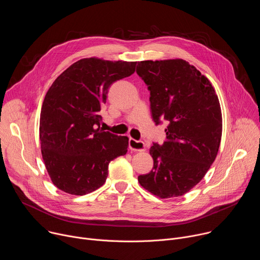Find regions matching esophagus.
Instances as JSON below:
<instances>
[{
    "label": "esophagus",
    "instance_id": "esophagus-1",
    "mask_svg": "<svg viewBox=\"0 0 260 260\" xmlns=\"http://www.w3.org/2000/svg\"><path fill=\"white\" fill-rule=\"evenodd\" d=\"M128 146H129V149L134 150V151H145L146 150V147H145L144 142L137 141V140H135L133 138L129 139Z\"/></svg>",
    "mask_w": 260,
    "mask_h": 260
}]
</instances>
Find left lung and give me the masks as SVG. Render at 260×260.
<instances>
[{
  "mask_svg": "<svg viewBox=\"0 0 260 260\" xmlns=\"http://www.w3.org/2000/svg\"><path fill=\"white\" fill-rule=\"evenodd\" d=\"M138 75L150 90L152 118L166 119L167 140L153 144V169L141 186L160 199L184 196L214 162L222 136V114L210 80L188 61H138Z\"/></svg>",
  "mask_w": 260,
  "mask_h": 260,
  "instance_id": "left-lung-1",
  "label": "left lung"
}]
</instances>
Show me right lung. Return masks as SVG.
<instances>
[{
	"label": "right lung",
	"instance_id": "right-lung-1",
	"mask_svg": "<svg viewBox=\"0 0 260 260\" xmlns=\"http://www.w3.org/2000/svg\"><path fill=\"white\" fill-rule=\"evenodd\" d=\"M137 61L88 57L64 70L41 109L40 144L47 173L58 189L84 196L106 182L111 160L127 152L128 138L101 128L102 106L113 82L134 74Z\"/></svg>",
	"mask_w": 260,
	"mask_h": 260
}]
</instances>
